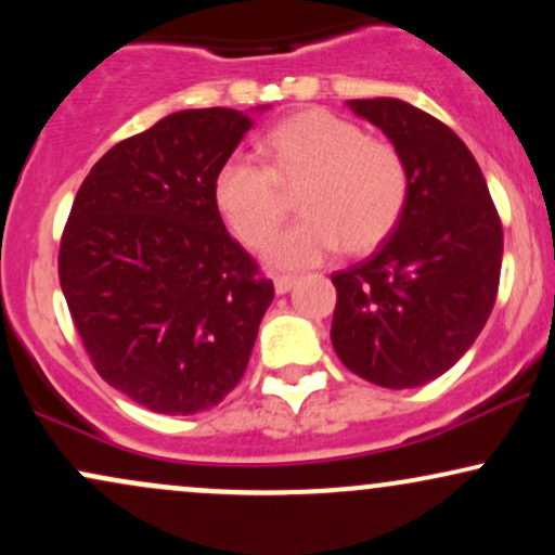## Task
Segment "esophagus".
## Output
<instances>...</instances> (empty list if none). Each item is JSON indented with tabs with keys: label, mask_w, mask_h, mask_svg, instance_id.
Returning a JSON list of instances; mask_svg holds the SVG:
<instances>
[{
	"label": "esophagus",
	"mask_w": 555,
	"mask_h": 555,
	"mask_svg": "<svg viewBox=\"0 0 555 555\" xmlns=\"http://www.w3.org/2000/svg\"><path fill=\"white\" fill-rule=\"evenodd\" d=\"M297 284L295 276H273V289H276V295H286V292L292 289V286Z\"/></svg>",
	"instance_id": "34e87169"
}]
</instances>
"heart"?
<instances>
[{"label":"heart","instance_id":"heart-1","mask_svg":"<svg viewBox=\"0 0 555 555\" xmlns=\"http://www.w3.org/2000/svg\"><path fill=\"white\" fill-rule=\"evenodd\" d=\"M266 167L232 156L214 175V206L229 232L263 250L292 211L305 216L273 242L282 269L321 263L341 247L362 256L397 232L410 201V175L399 149L371 138L358 122L326 109L292 114L260 140Z\"/></svg>","mask_w":555,"mask_h":555}]
</instances>
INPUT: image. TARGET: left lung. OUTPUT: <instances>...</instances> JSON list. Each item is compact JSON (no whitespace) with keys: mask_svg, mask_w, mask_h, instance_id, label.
Wrapping results in <instances>:
<instances>
[{"mask_svg":"<svg viewBox=\"0 0 555 555\" xmlns=\"http://www.w3.org/2000/svg\"><path fill=\"white\" fill-rule=\"evenodd\" d=\"M386 132L410 175L397 232L336 271L331 344L384 388L438 378L473 347L499 295L503 227L475 156L451 127L399 99L349 101Z\"/></svg>","mask_w":555,"mask_h":555,"instance_id":"obj_1","label":"left lung"}]
</instances>
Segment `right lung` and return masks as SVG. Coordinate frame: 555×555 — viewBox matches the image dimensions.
Wrapping results in <instances>:
<instances>
[{
  "instance_id": "obj_1",
  "label": "right lung",
  "mask_w": 555,
  "mask_h": 555,
  "mask_svg": "<svg viewBox=\"0 0 555 555\" xmlns=\"http://www.w3.org/2000/svg\"><path fill=\"white\" fill-rule=\"evenodd\" d=\"M250 127L211 106L119 140L62 232L60 284L95 373L158 415L206 412L240 384L273 299L211 193Z\"/></svg>"
}]
</instances>
